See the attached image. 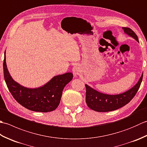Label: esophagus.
<instances>
[{
  "label": "esophagus",
  "instance_id": "esophagus-1",
  "mask_svg": "<svg viewBox=\"0 0 147 147\" xmlns=\"http://www.w3.org/2000/svg\"><path fill=\"white\" fill-rule=\"evenodd\" d=\"M82 70H81V68L80 67L79 65H74L73 68V73L74 76H78L79 74L81 73Z\"/></svg>",
  "mask_w": 147,
  "mask_h": 147
}]
</instances>
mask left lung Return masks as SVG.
Returning a JSON list of instances; mask_svg holds the SVG:
<instances>
[{"label":"left lung","instance_id":"left-lung-1","mask_svg":"<svg viewBox=\"0 0 147 147\" xmlns=\"http://www.w3.org/2000/svg\"><path fill=\"white\" fill-rule=\"evenodd\" d=\"M124 32L139 42L138 38L135 33L129 28L123 27ZM143 73L138 83L127 91L117 95H109L98 92L88 85L86 87V103L92 110L100 112H109L117 110L131 100L138 92L142 82Z\"/></svg>","mask_w":147,"mask_h":147}]
</instances>
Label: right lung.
<instances>
[{
  "label": "right lung",
  "instance_id": "obj_1",
  "mask_svg": "<svg viewBox=\"0 0 147 147\" xmlns=\"http://www.w3.org/2000/svg\"><path fill=\"white\" fill-rule=\"evenodd\" d=\"M4 76L7 88L19 104L30 111L48 112L58 107L65 86L73 78V73L55 76L38 88H30L21 85L12 79L6 64L5 51L3 63Z\"/></svg>",
  "mask_w": 147,
  "mask_h": 147
}]
</instances>
